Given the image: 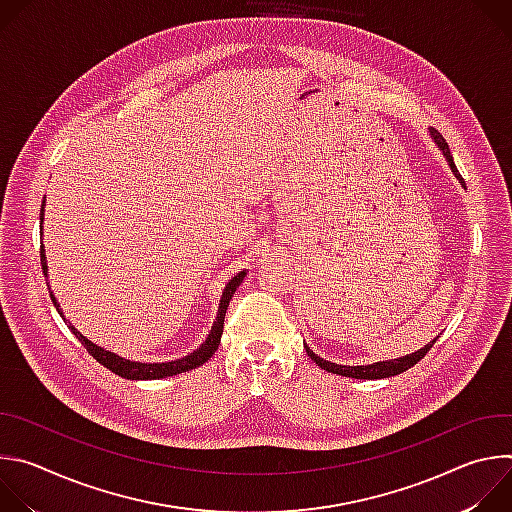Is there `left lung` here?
I'll use <instances>...</instances> for the list:
<instances>
[{"instance_id":"8db88e82","label":"left lung","mask_w":512,"mask_h":512,"mask_svg":"<svg viewBox=\"0 0 512 512\" xmlns=\"http://www.w3.org/2000/svg\"><path fill=\"white\" fill-rule=\"evenodd\" d=\"M429 135H431V139L435 141V145L437 148H440V152L444 154V158L448 160V166H450V170L454 172V176L460 180V184L466 188V182H464V178L460 176V172H458V168H456V164H454V158H452V154H450V145L446 143V139L440 135V131L437 129H433V127H429ZM433 342L435 340H431L429 344H425L423 348H419L417 352H411V354H407V356H403V358H393V360H381V362H373V364H336V362H330V360H324V358H320L314 350H310V346L308 344H304V348H306V352H308V356L318 364L320 369H324V371H328V373H332V375H340V377H350V379H387V377H395V375H401L403 371H407V369H411L413 364H417L425 354H427V350L433 346Z\"/></svg>"}]
</instances>
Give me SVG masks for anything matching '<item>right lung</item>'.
<instances>
[{
    "mask_svg": "<svg viewBox=\"0 0 512 512\" xmlns=\"http://www.w3.org/2000/svg\"><path fill=\"white\" fill-rule=\"evenodd\" d=\"M44 206H46V196L42 200V208H40V227L44 223ZM40 261H42V271H44V277H48V263H46V253H44V245H42V251H40ZM247 275V269L239 271L235 277L229 279V283L225 285L223 289V296H221V304H218V312H216V320L206 336V340L196 348L192 350L190 354L182 356V358H176V360H168V362H139V360H129V358H123L119 356L117 352H111L99 344H95L93 340H89L85 334H81L75 326L70 324V320H66L64 312L60 310V304L58 300L54 298L52 289H50V281H46L48 285V291H50V298H52V304L54 308L58 310V314L62 316V320L66 322V326L70 328V332L75 334L81 344L89 350V354L101 362L103 367H107L111 373L123 377V379H129V381H158V379H166V377H174V375H180V373H186V371H192L196 367H200V364H204L218 348V344H221V336H223V324H225V314H227V308H229V302L233 300V294L237 291V287L243 283Z\"/></svg>",
    "mask_w": 512,
    "mask_h": 512,
    "instance_id": "add662e5",
    "label": "right lung"
}]
</instances>
